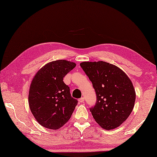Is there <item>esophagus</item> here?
I'll list each match as a JSON object with an SVG mask.
<instances>
[{
	"label": "esophagus",
	"mask_w": 157,
	"mask_h": 157,
	"mask_svg": "<svg viewBox=\"0 0 157 157\" xmlns=\"http://www.w3.org/2000/svg\"><path fill=\"white\" fill-rule=\"evenodd\" d=\"M78 101H79V103H83V102H84V98H79L78 99Z\"/></svg>",
	"instance_id": "1"
}]
</instances>
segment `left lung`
Here are the masks:
<instances>
[{"instance_id": "left-lung-1", "label": "left lung", "mask_w": 157, "mask_h": 157, "mask_svg": "<svg viewBox=\"0 0 157 157\" xmlns=\"http://www.w3.org/2000/svg\"><path fill=\"white\" fill-rule=\"evenodd\" d=\"M80 66L96 92V105L90 109L93 117L105 129L117 128L134 106L136 92L130 79L118 67L105 61L82 62Z\"/></svg>"}]
</instances>
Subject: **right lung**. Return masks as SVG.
Wrapping results in <instances>:
<instances>
[{
  "instance_id": "add662e5",
  "label": "right lung",
  "mask_w": 157,
  "mask_h": 157,
  "mask_svg": "<svg viewBox=\"0 0 157 157\" xmlns=\"http://www.w3.org/2000/svg\"><path fill=\"white\" fill-rule=\"evenodd\" d=\"M76 66L66 60L50 62L36 73L29 91L31 112L42 126L58 129L69 121L78 101L71 97L63 78Z\"/></svg>"
}]
</instances>
